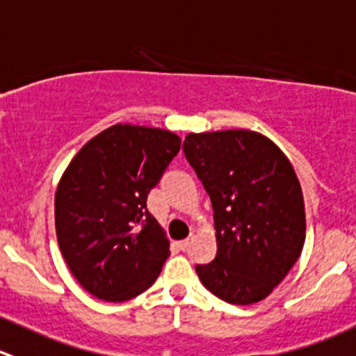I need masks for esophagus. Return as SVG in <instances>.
<instances>
[{"label":"esophagus","mask_w":356,"mask_h":356,"mask_svg":"<svg viewBox=\"0 0 356 356\" xmlns=\"http://www.w3.org/2000/svg\"><path fill=\"white\" fill-rule=\"evenodd\" d=\"M193 238H195V233H191L189 234V238H186V240H182L181 243H179V247L182 248V250H186V248L189 247V245H191V241H193Z\"/></svg>","instance_id":"esophagus-1"}]
</instances>
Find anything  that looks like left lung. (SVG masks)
Masks as SVG:
<instances>
[{
    "label": "left lung",
    "mask_w": 356,
    "mask_h": 356,
    "mask_svg": "<svg viewBox=\"0 0 356 356\" xmlns=\"http://www.w3.org/2000/svg\"><path fill=\"white\" fill-rule=\"evenodd\" d=\"M186 158L212 202L217 255L196 266L202 284L231 305L273 292L301 255L305 200L284 151L252 130L188 134Z\"/></svg>",
    "instance_id": "obj_1"
}]
</instances>
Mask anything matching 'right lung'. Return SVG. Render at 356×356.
I'll list each match as a JSON object with an SVG mask.
<instances>
[{
	"instance_id": "obj_1",
	"label": "right lung",
	"mask_w": 356,
	"mask_h": 356,
	"mask_svg": "<svg viewBox=\"0 0 356 356\" xmlns=\"http://www.w3.org/2000/svg\"><path fill=\"white\" fill-rule=\"evenodd\" d=\"M181 137L116 123L76 153L55 191V233L65 264L94 298L129 301L154 284L170 255L146 200Z\"/></svg>"
}]
</instances>
